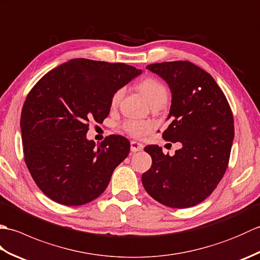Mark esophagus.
<instances>
[{"instance_id":"obj_1","label":"esophagus","mask_w":260,"mask_h":260,"mask_svg":"<svg viewBox=\"0 0 260 260\" xmlns=\"http://www.w3.org/2000/svg\"><path fill=\"white\" fill-rule=\"evenodd\" d=\"M143 144H141V143L136 142V141H132L131 142V151L132 152H139V151H142L143 150Z\"/></svg>"}]
</instances>
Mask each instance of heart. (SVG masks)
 I'll use <instances>...</instances> for the list:
<instances>
[{
    "mask_svg": "<svg viewBox=\"0 0 260 260\" xmlns=\"http://www.w3.org/2000/svg\"><path fill=\"white\" fill-rule=\"evenodd\" d=\"M140 88L147 101L151 104L159 98L168 97L167 88H165L161 81L156 78H153V77H147L144 80H142ZM124 88H118L117 90H115L112 98H110L112 106L118 105L120 99L124 96ZM121 127H123L125 133L131 135L132 137H135V139H142V137L146 136L152 131V125L150 123L137 119H126Z\"/></svg>",
    "mask_w": 260,
    "mask_h": 260,
    "instance_id": "obj_1",
    "label": "heart"
}]
</instances>
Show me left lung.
I'll use <instances>...</instances> for the list:
<instances>
[{"mask_svg": "<svg viewBox=\"0 0 260 260\" xmlns=\"http://www.w3.org/2000/svg\"><path fill=\"white\" fill-rule=\"evenodd\" d=\"M168 82L172 92L163 140L181 142L173 156L157 145L144 150L152 167L142 183L154 200L170 208H190L211 194L228 168L235 136L234 116L221 88L190 61L152 63L146 67Z\"/></svg>", "mask_w": 260, "mask_h": 260, "instance_id": "1", "label": "left lung"}]
</instances>
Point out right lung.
<instances>
[{"instance_id": "add662e5", "label": "right lung", "mask_w": 260, "mask_h": 260, "mask_svg": "<svg viewBox=\"0 0 260 260\" xmlns=\"http://www.w3.org/2000/svg\"><path fill=\"white\" fill-rule=\"evenodd\" d=\"M126 63L71 59L49 71L27 93L21 113L24 161L45 194L63 206H82L106 190L127 157L129 142L107 136L97 147L86 134L103 123L115 90L140 75Z\"/></svg>"}]
</instances>
